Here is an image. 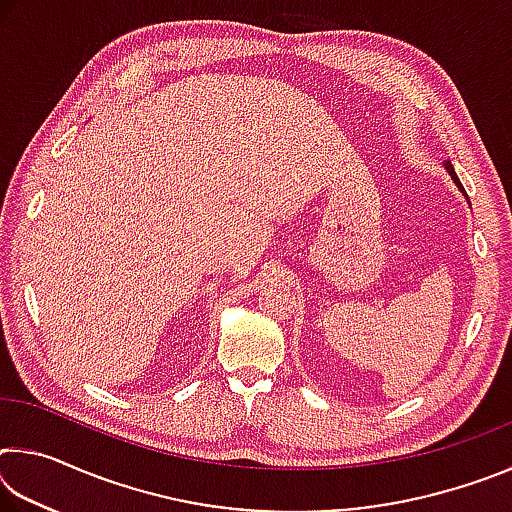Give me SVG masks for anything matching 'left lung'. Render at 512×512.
<instances>
[{"label": "left lung", "mask_w": 512, "mask_h": 512, "mask_svg": "<svg viewBox=\"0 0 512 512\" xmlns=\"http://www.w3.org/2000/svg\"><path fill=\"white\" fill-rule=\"evenodd\" d=\"M445 169L449 171V176H452V178H454V183L458 185V189H461V192L465 194V189H463V185H461V180H458V176H456V171H454V167H452V162H449V160H447V162H445Z\"/></svg>", "instance_id": "obj_1"}]
</instances>
